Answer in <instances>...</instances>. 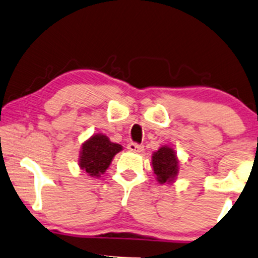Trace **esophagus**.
<instances>
[{
    "mask_svg": "<svg viewBox=\"0 0 258 258\" xmlns=\"http://www.w3.org/2000/svg\"><path fill=\"white\" fill-rule=\"evenodd\" d=\"M127 149H128L130 152L139 153V152H142V150H143V146H141V144L133 143V142H131V143L127 144Z\"/></svg>",
    "mask_w": 258,
    "mask_h": 258,
    "instance_id": "34e87169",
    "label": "esophagus"
}]
</instances>
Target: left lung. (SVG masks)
<instances>
[{
    "mask_svg": "<svg viewBox=\"0 0 258 258\" xmlns=\"http://www.w3.org/2000/svg\"><path fill=\"white\" fill-rule=\"evenodd\" d=\"M154 173L156 174L158 182L171 183L178 174V160L174 150L170 147H161L152 156Z\"/></svg>",
    "mask_w": 258,
    "mask_h": 258,
    "instance_id": "obj_1",
    "label": "left lung"
}]
</instances>
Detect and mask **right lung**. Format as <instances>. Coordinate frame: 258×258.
I'll return each mask as SVG.
<instances>
[{
  "mask_svg": "<svg viewBox=\"0 0 258 258\" xmlns=\"http://www.w3.org/2000/svg\"><path fill=\"white\" fill-rule=\"evenodd\" d=\"M122 150L104 135H94L82 144L79 165L91 177H100L109 167L114 156Z\"/></svg>",
  "mask_w": 258,
  "mask_h": 258,
  "instance_id": "add662e5",
  "label": "right lung"
}]
</instances>
